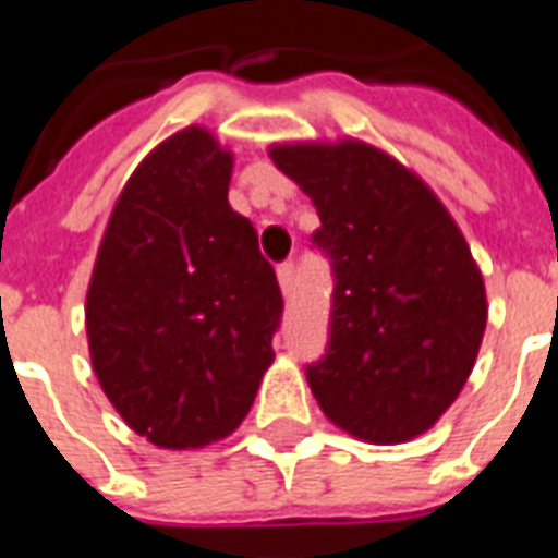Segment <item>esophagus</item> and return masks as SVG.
I'll return each instance as SVG.
<instances>
[{
  "instance_id": "obj_1",
  "label": "esophagus",
  "mask_w": 558,
  "mask_h": 558,
  "mask_svg": "<svg viewBox=\"0 0 558 558\" xmlns=\"http://www.w3.org/2000/svg\"><path fill=\"white\" fill-rule=\"evenodd\" d=\"M292 280H295V263L287 260V263H280L278 266V283L283 292H289L292 289Z\"/></svg>"
}]
</instances>
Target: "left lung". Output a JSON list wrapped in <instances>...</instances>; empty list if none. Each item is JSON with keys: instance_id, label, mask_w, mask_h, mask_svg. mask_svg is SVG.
I'll list each match as a JSON object with an SVG mask.
<instances>
[{"instance_id": "8db88e82", "label": "left lung", "mask_w": 558, "mask_h": 558, "mask_svg": "<svg viewBox=\"0 0 558 558\" xmlns=\"http://www.w3.org/2000/svg\"><path fill=\"white\" fill-rule=\"evenodd\" d=\"M275 168L313 199L336 271L330 348L306 379L332 425L405 442L440 420L475 367L486 287L440 196L359 138L280 142Z\"/></svg>"}]
</instances>
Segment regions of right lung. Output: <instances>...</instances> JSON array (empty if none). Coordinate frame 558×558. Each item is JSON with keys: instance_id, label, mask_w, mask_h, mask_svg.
Masks as SVG:
<instances>
[{"instance_id": "obj_1", "label": "right lung", "mask_w": 558, "mask_h": 558, "mask_svg": "<svg viewBox=\"0 0 558 558\" xmlns=\"http://www.w3.org/2000/svg\"><path fill=\"white\" fill-rule=\"evenodd\" d=\"M234 153L191 124L126 179L86 289L92 371L121 420L159 449L236 432L283 301L257 231L228 205Z\"/></svg>"}]
</instances>
